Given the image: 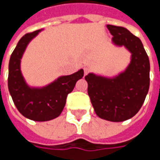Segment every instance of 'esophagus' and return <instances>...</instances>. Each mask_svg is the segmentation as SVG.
I'll list each match as a JSON object with an SVG mask.
<instances>
[{
  "label": "esophagus",
  "mask_w": 160,
  "mask_h": 160,
  "mask_svg": "<svg viewBox=\"0 0 160 160\" xmlns=\"http://www.w3.org/2000/svg\"><path fill=\"white\" fill-rule=\"evenodd\" d=\"M89 71H90L89 68H87V67H86V68H83V72H84V76H86V75H87V74L89 73Z\"/></svg>",
  "instance_id": "34e87169"
}]
</instances>
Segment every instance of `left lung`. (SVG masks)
I'll return each mask as SVG.
<instances>
[{
  "label": "left lung",
  "instance_id": "obj_1",
  "mask_svg": "<svg viewBox=\"0 0 160 160\" xmlns=\"http://www.w3.org/2000/svg\"><path fill=\"white\" fill-rule=\"evenodd\" d=\"M113 42L124 45L132 53L126 70L108 79L88 74V95L99 118L111 122H122L140 110L150 87V60L137 36L126 28L108 25Z\"/></svg>",
  "mask_w": 160,
  "mask_h": 160
}]
</instances>
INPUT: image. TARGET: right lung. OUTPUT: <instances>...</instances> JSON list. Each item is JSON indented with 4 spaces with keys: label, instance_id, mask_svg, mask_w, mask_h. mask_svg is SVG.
<instances>
[{
    "label": "right lung",
    "instance_id": "1",
    "mask_svg": "<svg viewBox=\"0 0 160 160\" xmlns=\"http://www.w3.org/2000/svg\"><path fill=\"white\" fill-rule=\"evenodd\" d=\"M39 32L37 30L26 34L18 42L9 58L8 87L14 104L24 117L34 121H49L62 112L67 97L83 77V70L59 77L41 89L28 87L20 72V58L28 42Z\"/></svg>",
    "mask_w": 160,
    "mask_h": 160
}]
</instances>
